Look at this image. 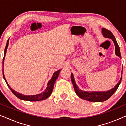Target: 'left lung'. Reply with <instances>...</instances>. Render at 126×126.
<instances>
[{
	"label": "left lung",
	"mask_w": 126,
	"mask_h": 126,
	"mask_svg": "<svg viewBox=\"0 0 126 126\" xmlns=\"http://www.w3.org/2000/svg\"><path fill=\"white\" fill-rule=\"evenodd\" d=\"M102 34L104 37L112 39V40L113 41V43H114L115 46V54H116L117 56L121 58L119 46L118 43L116 42V39H115L113 34L110 30L104 28L102 29ZM122 79V75L121 76V77H120L119 81L115 86L114 88L110 89V90H108L107 91H103V92H94V91H93V92H90V91L89 92H87V91L81 90V89H80L77 87V85L75 82V79H74L73 74L71 73V80L72 84L73 85V87L74 89H75L76 94L81 99L86 100H88L89 101H92V102H101V101H106L109 99L110 97H111L112 95L114 94L115 91L118 89L120 82H121Z\"/></svg>",
	"instance_id": "left-lung-1"
}]
</instances>
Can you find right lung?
Returning a JSON list of instances; mask_svg holds the SVG:
<instances>
[{"instance_id":"obj_1","label":"right lung","mask_w":126,"mask_h":126,"mask_svg":"<svg viewBox=\"0 0 126 126\" xmlns=\"http://www.w3.org/2000/svg\"><path fill=\"white\" fill-rule=\"evenodd\" d=\"M8 41H9V39L7 40L6 48H5V50H4V57H3V64H4V58H5V56H6L7 49V47L8 46ZM60 70H61V69L55 72L54 73H53V76L50 79V80L48 82L47 86V87H46L45 90V91H44V92L41 93V94H35V95H30V96H26V95H25V94H20V93L19 92H17L10 87V85H8L7 82L6 78H5L4 72H3V78H4L5 81H6L7 85L8 88H9L10 90L11 91V92L13 93V94H14L15 96H16L17 97L19 98V99L20 100H26V101H40V100H45L50 96V94H51L52 91L53 90L54 83L55 82H56V80H57V79L58 75H59Z\"/></svg>"}]
</instances>
